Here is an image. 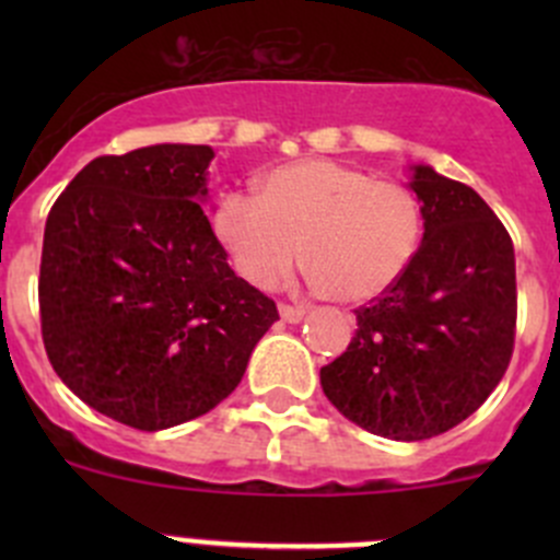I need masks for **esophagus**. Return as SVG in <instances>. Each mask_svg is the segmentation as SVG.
Returning <instances> with one entry per match:
<instances>
[{"instance_id": "esophagus-1", "label": "esophagus", "mask_w": 560, "mask_h": 560, "mask_svg": "<svg viewBox=\"0 0 560 560\" xmlns=\"http://www.w3.org/2000/svg\"><path fill=\"white\" fill-rule=\"evenodd\" d=\"M279 314L284 322H301L303 314H306V308L303 306H290V303H279Z\"/></svg>"}]
</instances>
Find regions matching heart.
Here are the masks:
<instances>
[{
  "mask_svg": "<svg viewBox=\"0 0 560 560\" xmlns=\"http://www.w3.org/2000/svg\"><path fill=\"white\" fill-rule=\"evenodd\" d=\"M213 230L235 270L273 290L301 257L314 284L343 303L385 295L422 238L415 191L330 160H298L259 178V197L224 191Z\"/></svg>",
  "mask_w": 560,
  "mask_h": 560,
  "instance_id": "b5f03b06",
  "label": "heart"
}]
</instances>
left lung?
I'll list each match as a JSON object with an SVG mask.
<instances>
[{"mask_svg": "<svg viewBox=\"0 0 560 560\" xmlns=\"http://www.w3.org/2000/svg\"><path fill=\"white\" fill-rule=\"evenodd\" d=\"M425 219L409 270L360 306L347 352L319 371L347 420L395 442L439 436L479 409L515 349V246L488 202L417 165Z\"/></svg>", "mask_w": 560, "mask_h": 560, "instance_id": "1", "label": "left lung"}]
</instances>
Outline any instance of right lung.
I'll return each instance as SVG.
<instances>
[{
	"mask_svg": "<svg viewBox=\"0 0 560 560\" xmlns=\"http://www.w3.org/2000/svg\"><path fill=\"white\" fill-rule=\"evenodd\" d=\"M211 145L97 156L45 222L39 327L50 365L83 404L162 431L222 404L279 319L233 273L197 200Z\"/></svg>",
	"mask_w": 560,
	"mask_h": 560,
	"instance_id": "add662e5",
	"label": "right lung"
}]
</instances>
